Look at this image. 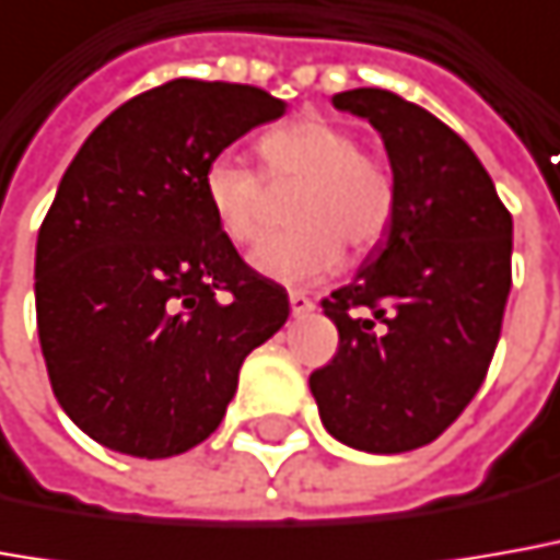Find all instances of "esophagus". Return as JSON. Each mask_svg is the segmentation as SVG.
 Returning a JSON list of instances; mask_svg holds the SVG:
<instances>
[{"label":"esophagus","instance_id":"esophagus-1","mask_svg":"<svg viewBox=\"0 0 560 560\" xmlns=\"http://www.w3.org/2000/svg\"><path fill=\"white\" fill-rule=\"evenodd\" d=\"M288 300H291V312H294V315H310V312L315 310V303H312V296L306 294V291H291Z\"/></svg>","mask_w":560,"mask_h":560}]
</instances>
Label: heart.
I'll use <instances>...</instances> for the list:
<instances>
[{
	"mask_svg": "<svg viewBox=\"0 0 560 560\" xmlns=\"http://www.w3.org/2000/svg\"><path fill=\"white\" fill-rule=\"evenodd\" d=\"M264 174L232 155H214L201 171V192L217 230L232 245L260 242L276 196L294 192V230L254 250L250 264L266 279L300 284L328 276L352 250L386 238L398 208V186L386 162L359 150V137L318 116L288 121L257 140Z\"/></svg>",
	"mask_w": 560,
	"mask_h": 560,
	"instance_id": "1",
	"label": "heart"
}]
</instances>
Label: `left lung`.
Listing matches in <instances>:
<instances>
[{
    "label": "left lung",
    "instance_id": "1",
    "mask_svg": "<svg viewBox=\"0 0 560 560\" xmlns=\"http://www.w3.org/2000/svg\"><path fill=\"white\" fill-rule=\"evenodd\" d=\"M374 125L398 208L359 276L322 300L337 355L312 371L322 423L368 454L435 441L488 376L512 288V214L463 137L383 89L334 94Z\"/></svg>",
    "mask_w": 560,
    "mask_h": 560
}]
</instances>
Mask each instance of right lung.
<instances>
[{"label": "right lung", "instance_id": "1", "mask_svg": "<svg viewBox=\"0 0 560 560\" xmlns=\"http://www.w3.org/2000/svg\"><path fill=\"white\" fill-rule=\"evenodd\" d=\"M284 116L254 85L171 79L75 152L36 242V325L60 408L119 454L165 459L214 432L250 349L288 322L201 192L205 165Z\"/></svg>", "mask_w": 560, "mask_h": 560}]
</instances>
